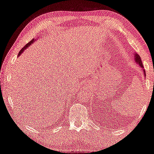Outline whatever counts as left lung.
I'll return each instance as SVG.
<instances>
[{"instance_id": "obj_1", "label": "left lung", "mask_w": 154, "mask_h": 154, "mask_svg": "<svg viewBox=\"0 0 154 154\" xmlns=\"http://www.w3.org/2000/svg\"><path fill=\"white\" fill-rule=\"evenodd\" d=\"M135 61H136V62L137 63V64H139V65L143 68V64H142V62H141V59H140V57L139 55H138V54H135ZM143 71L144 75H146V72H145V70L143 69Z\"/></svg>"}]
</instances>
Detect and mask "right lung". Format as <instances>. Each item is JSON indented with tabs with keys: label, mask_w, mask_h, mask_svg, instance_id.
I'll return each mask as SVG.
<instances>
[{
	"label": "right lung",
	"mask_w": 154,
	"mask_h": 154,
	"mask_svg": "<svg viewBox=\"0 0 154 154\" xmlns=\"http://www.w3.org/2000/svg\"><path fill=\"white\" fill-rule=\"evenodd\" d=\"M34 42V38H33V39L32 40H31V41H30V42H29V43H28L27 44H26V45L25 46V47H23V48H22V49H21V51H19V53H18V55H20V54H21L22 53V52H23V50L24 49H26V47H29V46H30L31 45V44H32L33 43V42Z\"/></svg>",
	"instance_id": "right-lung-1"
}]
</instances>
